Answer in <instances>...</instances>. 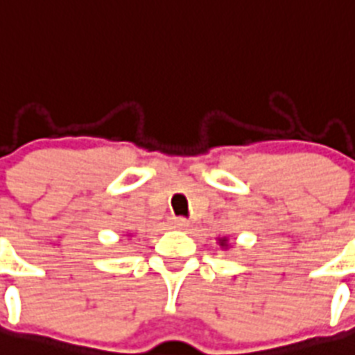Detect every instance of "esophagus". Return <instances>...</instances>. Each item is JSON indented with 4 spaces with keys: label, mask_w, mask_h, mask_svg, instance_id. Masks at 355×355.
Returning <instances> with one entry per match:
<instances>
[{
    "label": "esophagus",
    "mask_w": 355,
    "mask_h": 355,
    "mask_svg": "<svg viewBox=\"0 0 355 355\" xmlns=\"http://www.w3.org/2000/svg\"><path fill=\"white\" fill-rule=\"evenodd\" d=\"M171 225H173V229H186L187 225H189V221L184 220V218H173Z\"/></svg>",
    "instance_id": "obj_1"
}]
</instances>
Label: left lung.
<instances>
[{
	"mask_svg": "<svg viewBox=\"0 0 355 355\" xmlns=\"http://www.w3.org/2000/svg\"><path fill=\"white\" fill-rule=\"evenodd\" d=\"M216 243L223 248V250H227V248H230V241H229V237H218L216 239Z\"/></svg>",
	"mask_w": 355,
	"mask_h": 355,
	"instance_id": "8db88e82",
	"label": "left lung"
}]
</instances>
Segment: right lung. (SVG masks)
Instances as JSON below:
<instances>
[{
	"mask_svg": "<svg viewBox=\"0 0 355 355\" xmlns=\"http://www.w3.org/2000/svg\"><path fill=\"white\" fill-rule=\"evenodd\" d=\"M126 236H130V234H126Z\"/></svg>",
	"mask_w": 355,
	"mask_h": 355,
	"instance_id": "1",
	"label": "right lung"
}]
</instances>
